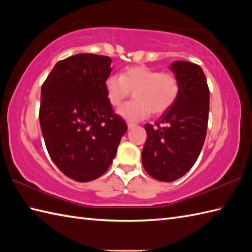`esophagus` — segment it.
Here are the masks:
<instances>
[{
    "instance_id": "1",
    "label": "esophagus",
    "mask_w": 252,
    "mask_h": 252,
    "mask_svg": "<svg viewBox=\"0 0 252 252\" xmlns=\"http://www.w3.org/2000/svg\"><path fill=\"white\" fill-rule=\"evenodd\" d=\"M135 126H136V123H135V122L127 121V127H129V129H131V127H134Z\"/></svg>"
}]
</instances>
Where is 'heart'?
Returning <instances> with one entry per match:
<instances>
[{"instance_id": "heart-1", "label": "heart", "mask_w": 252, "mask_h": 252, "mask_svg": "<svg viewBox=\"0 0 252 252\" xmlns=\"http://www.w3.org/2000/svg\"><path fill=\"white\" fill-rule=\"evenodd\" d=\"M106 94L112 106H119L133 92V100L122 105L118 114L127 121H140L151 114L168 110L178 98L179 80L171 72H160L146 66H132L119 74H109Z\"/></svg>"}]
</instances>
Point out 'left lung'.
I'll use <instances>...</instances> for the list:
<instances>
[{"mask_svg":"<svg viewBox=\"0 0 252 252\" xmlns=\"http://www.w3.org/2000/svg\"><path fill=\"white\" fill-rule=\"evenodd\" d=\"M170 68L179 80L178 98L155 125L146 123L142 152L144 169L161 182L178 180L194 165L205 143L209 117V88L201 67L178 61Z\"/></svg>","mask_w":252,"mask_h":252,"instance_id":"1","label":"left lung"}]
</instances>
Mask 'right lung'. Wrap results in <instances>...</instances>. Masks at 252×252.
Listing matches in <instances>:
<instances>
[{
  "mask_svg": "<svg viewBox=\"0 0 252 252\" xmlns=\"http://www.w3.org/2000/svg\"><path fill=\"white\" fill-rule=\"evenodd\" d=\"M108 56L77 54L58 62L41 89L40 126L62 172L77 182L103 175L114 160L126 121L106 94Z\"/></svg>",
  "mask_w": 252,
  "mask_h": 252,
  "instance_id": "obj_1",
  "label": "right lung"
}]
</instances>
